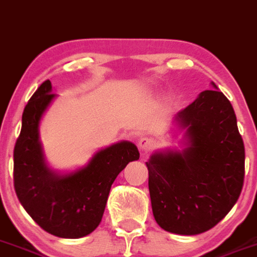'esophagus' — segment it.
<instances>
[{
  "label": "esophagus",
  "instance_id": "34e87169",
  "mask_svg": "<svg viewBox=\"0 0 257 257\" xmlns=\"http://www.w3.org/2000/svg\"><path fill=\"white\" fill-rule=\"evenodd\" d=\"M138 147H140V150L142 153H149L154 147V141L151 138H147V137H142L140 141H138Z\"/></svg>",
  "mask_w": 257,
  "mask_h": 257
}]
</instances>
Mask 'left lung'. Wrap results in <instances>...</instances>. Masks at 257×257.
Wrapping results in <instances>:
<instances>
[{
  "label": "left lung",
  "instance_id": "left-lung-1",
  "mask_svg": "<svg viewBox=\"0 0 257 257\" xmlns=\"http://www.w3.org/2000/svg\"><path fill=\"white\" fill-rule=\"evenodd\" d=\"M176 115L185 149L158 151L146 162L156 222L169 233L195 235L217 225L240 195L244 145L233 106L217 86Z\"/></svg>",
  "mask_w": 257,
  "mask_h": 257
}]
</instances>
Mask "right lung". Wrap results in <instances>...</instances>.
Instances as JSON below:
<instances>
[{"label": "right lung", "mask_w": 257, "mask_h": 257, "mask_svg": "<svg viewBox=\"0 0 257 257\" xmlns=\"http://www.w3.org/2000/svg\"><path fill=\"white\" fill-rule=\"evenodd\" d=\"M51 82L35 91L22 116L14 149V187L28 215L48 233L81 238L99 225L111 185L129 162L140 159L135 144L121 141L94 154L85 167L61 175L48 167L40 142V121L51 101Z\"/></svg>", "instance_id": "1"}]
</instances>
